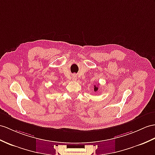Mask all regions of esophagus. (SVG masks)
<instances>
[{
	"label": "esophagus",
	"mask_w": 155,
	"mask_h": 155,
	"mask_svg": "<svg viewBox=\"0 0 155 155\" xmlns=\"http://www.w3.org/2000/svg\"><path fill=\"white\" fill-rule=\"evenodd\" d=\"M72 79H73V80H76V75H72Z\"/></svg>",
	"instance_id": "1"
}]
</instances>
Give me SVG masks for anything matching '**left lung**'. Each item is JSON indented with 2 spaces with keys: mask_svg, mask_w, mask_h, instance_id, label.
Returning <instances> with one entry per match:
<instances>
[{
  "mask_svg": "<svg viewBox=\"0 0 155 155\" xmlns=\"http://www.w3.org/2000/svg\"><path fill=\"white\" fill-rule=\"evenodd\" d=\"M94 91H98V87H97L96 85L94 86Z\"/></svg>",
  "mask_w": 155,
  "mask_h": 155,
  "instance_id": "obj_1",
  "label": "left lung"
}]
</instances>
